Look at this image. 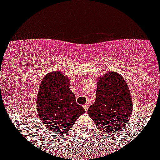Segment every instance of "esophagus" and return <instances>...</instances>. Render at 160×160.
Here are the masks:
<instances>
[{
	"label": "esophagus",
	"instance_id": "34e87169",
	"mask_svg": "<svg viewBox=\"0 0 160 160\" xmlns=\"http://www.w3.org/2000/svg\"><path fill=\"white\" fill-rule=\"evenodd\" d=\"M83 108L85 109V111H88V109H89L88 104H85V105H83Z\"/></svg>",
	"mask_w": 160,
	"mask_h": 160
}]
</instances>
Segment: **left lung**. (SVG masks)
Returning a JSON list of instances; mask_svg holds the SVG:
<instances>
[{"label": "left lung", "instance_id": "obj_1", "mask_svg": "<svg viewBox=\"0 0 160 160\" xmlns=\"http://www.w3.org/2000/svg\"><path fill=\"white\" fill-rule=\"evenodd\" d=\"M132 109L130 89L122 75L108 71L97 77L96 99L87 113L98 131L115 134L128 123Z\"/></svg>", "mask_w": 160, "mask_h": 160}]
</instances>
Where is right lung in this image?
Here are the masks:
<instances>
[{
    "instance_id": "add662e5",
    "label": "right lung",
    "mask_w": 160,
    "mask_h": 160,
    "mask_svg": "<svg viewBox=\"0 0 160 160\" xmlns=\"http://www.w3.org/2000/svg\"><path fill=\"white\" fill-rule=\"evenodd\" d=\"M37 111L42 123L53 132L65 134L85 110L70 90V78L60 70L47 73L37 96Z\"/></svg>"
}]
</instances>
